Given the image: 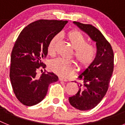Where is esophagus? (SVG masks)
Here are the masks:
<instances>
[{"label": "esophagus", "instance_id": "obj_1", "mask_svg": "<svg viewBox=\"0 0 125 125\" xmlns=\"http://www.w3.org/2000/svg\"><path fill=\"white\" fill-rule=\"evenodd\" d=\"M59 81H64V82H66V81H68V80H67V79H64V78H59Z\"/></svg>", "mask_w": 125, "mask_h": 125}]
</instances>
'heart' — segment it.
Here are the masks:
<instances>
[{
  "label": "heart",
  "mask_w": 125,
  "mask_h": 125,
  "mask_svg": "<svg viewBox=\"0 0 125 125\" xmlns=\"http://www.w3.org/2000/svg\"><path fill=\"white\" fill-rule=\"evenodd\" d=\"M66 37L71 47L74 49V57L81 68H86L95 59L96 51L92 45L88 44L87 41L80 32L71 31L67 33ZM59 36L56 35L51 39L47 46L48 54L51 56L56 52V45ZM49 68L52 72L62 77H68L75 69V64L72 61L61 58L53 59L49 63Z\"/></svg>",
  "instance_id": "1"
}]
</instances>
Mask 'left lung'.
<instances>
[{"mask_svg": "<svg viewBox=\"0 0 125 125\" xmlns=\"http://www.w3.org/2000/svg\"><path fill=\"white\" fill-rule=\"evenodd\" d=\"M73 23L96 45L94 61L79 74L78 93L69 98L71 105L81 111H88L96 106L108 91L114 68V54L110 44L98 29L90 24Z\"/></svg>", "mask_w": 125, "mask_h": 125, "instance_id": "1", "label": "left lung"}]
</instances>
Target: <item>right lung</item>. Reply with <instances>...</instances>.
<instances>
[{"instance_id": "right-lung-1", "label": "right lung", "mask_w": 125, "mask_h": 125, "mask_svg": "<svg viewBox=\"0 0 125 125\" xmlns=\"http://www.w3.org/2000/svg\"><path fill=\"white\" fill-rule=\"evenodd\" d=\"M67 23L38 20L27 25L15 41L11 53L10 79L15 96L24 105L31 106L42 101L49 84L58 81L55 74L46 73V69L41 76L37 72L46 68L42 61L47 54L48 44Z\"/></svg>"}]
</instances>
